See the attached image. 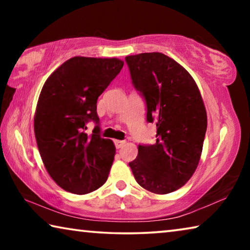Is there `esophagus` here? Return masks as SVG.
<instances>
[{
  "label": "esophagus",
  "mask_w": 250,
  "mask_h": 250,
  "mask_svg": "<svg viewBox=\"0 0 250 250\" xmlns=\"http://www.w3.org/2000/svg\"><path fill=\"white\" fill-rule=\"evenodd\" d=\"M125 141H122V140H115V145L117 146V149H120V147L124 146L125 145Z\"/></svg>",
  "instance_id": "34e87169"
}]
</instances>
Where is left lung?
<instances>
[{
  "label": "left lung",
  "instance_id": "left-lung-1",
  "mask_svg": "<svg viewBox=\"0 0 250 250\" xmlns=\"http://www.w3.org/2000/svg\"><path fill=\"white\" fill-rule=\"evenodd\" d=\"M135 89L145 97L146 120L156 124V142L138 146L129 167L135 181L154 194L181 188L200 162L207 115L195 80L162 53L125 57Z\"/></svg>",
  "mask_w": 250,
  "mask_h": 250
}]
</instances>
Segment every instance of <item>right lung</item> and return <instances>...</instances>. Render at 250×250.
<instances>
[{
  "mask_svg": "<svg viewBox=\"0 0 250 250\" xmlns=\"http://www.w3.org/2000/svg\"><path fill=\"white\" fill-rule=\"evenodd\" d=\"M124 67L118 58L76 56L46 80L37 101L34 132L43 163L62 189L88 194L108 179L116 154L100 128L88 135V121L99 124L97 99Z\"/></svg>",
  "mask_w": 250,
  "mask_h": 250,
  "instance_id": "right-lung-1",
  "label": "right lung"
}]
</instances>
